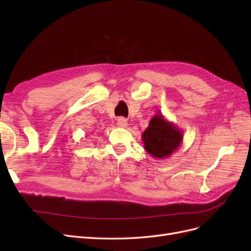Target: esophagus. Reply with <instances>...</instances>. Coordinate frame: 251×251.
I'll list each match as a JSON object with an SVG mask.
<instances>
[{"mask_svg":"<svg viewBox=\"0 0 251 251\" xmlns=\"http://www.w3.org/2000/svg\"><path fill=\"white\" fill-rule=\"evenodd\" d=\"M117 125H118V126H120V127H126V126H127V120H126V118H124V117H119V118L117 119Z\"/></svg>","mask_w":251,"mask_h":251,"instance_id":"1","label":"esophagus"}]
</instances>
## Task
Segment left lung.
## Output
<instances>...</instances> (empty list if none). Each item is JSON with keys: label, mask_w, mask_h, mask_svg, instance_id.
<instances>
[{"label": "left lung", "mask_w": 251, "mask_h": 251, "mask_svg": "<svg viewBox=\"0 0 251 251\" xmlns=\"http://www.w3.org/2000/svg\"><path fill=\"white\" fill-rule=\"evenodd\" d=\"M143 149L157 159L171 157L183 141V133L172 121L159 112L151 119L149 126L141 135Z\"/></svg>", "instance_id": "1"}]
</instances>
